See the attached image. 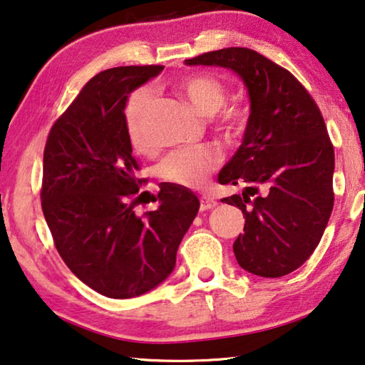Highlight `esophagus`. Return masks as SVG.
I'll return each instance as SVG.
<instances>
[{
  "mask_svg": "<svg viewBox=\"0 0 365 365\" xmlns=\"http://www.w3.org/2000/svg\"><path fill=\"white\" fill-rule=\"evenodd\" d=\"M215 206H217V202H215L214 200H211V197L207 196H202L201 201H200V209L201 211H209V209H214Z\"/></svg>",
  "mask_w": 365,
  "mask_h": 365,
  "instance_id": "obj_1",
  "label": "esophagus"
}]
</instances>
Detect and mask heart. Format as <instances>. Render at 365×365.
Segmentation results:
<instances>
[{
	"instance_id": "obj_1",
	"label": "heart",
	"mask_w": 365,
	"mask_h": 365,
	"mask_svg": "<svg viewBox=\"0 0 365 365\" xmlns=\"http://www.w3.org/2000/svg\"><path fill=\"white\" fill-rule=\"evenodd\" d=\"M177 90L193 104V108L206 117H212L220 110V122L227 130H238L245 122L243 110L238 108H224L227 91L224 83L211 73H195L182 78ZM154 104V93L150 88L133 91L125 104L123 119L125 128L135 148L146 146V125ZM220 154L214 148H183L172 151L163 159L158 172L160 178L178 187L201 188L207 178L220 165Z\"/></svg>"
}]
</instances>
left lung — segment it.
<instances>
[{
	"instance_id": "left-lung-1",
	"label": "left lung",
	"mask_w": 365,
	"mask_h": 365,
	"mask_svg": "<svg viewBox=\"0 0 365 365\" xmlns=\"http://www.w3.org/2000/svg\"><path fill=\"white\" fill-rule=\"evenodd\" d=\"M185 64L225 67L248 90L243 143L217 178L245 190L222 202L246 219L233 243L240 267L269 279L287 275L317 248L333 209L335 153L324 117L294 76L252 49L224 48Z\"/></svg>"
}]
</instances>
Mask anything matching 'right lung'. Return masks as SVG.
Listing matches in <instances>:
<instances>
[{
	"instance_id": "add662e5",
	"label": "right lung",
	"mask_w": 365,
	"mask_h": 365,
	"mask_svg": "<svg viewBox=\"0 0 365 365\" xmlns=\"http://www.w3.org/2000/svg\"><path fill=\"white\" fill-rule=\"evenodd\" d=\"M163 69L127 66L98 73L54 122L43 153L41 209L59 256L108 298H135L168 279L200 209L193 191L163 183L156 211H133L146 180L135 177L123 110L128 95Z\"/></svg>"
}]
</instances>
